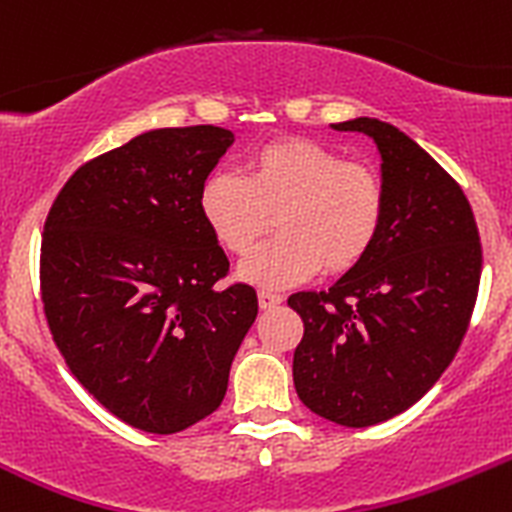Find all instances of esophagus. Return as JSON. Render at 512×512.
Here are the masks:
<instances>
[{
  "label": "esophagus",
  "mask_w": 512,
  "mask_h": 512,
  "mask_svg": "<svg viewBox=\"0 0 512 512\" xmlns=\"http://www.w3.org/2000/svg\"><path fill=\"white\" fill-rule=\"evenodd\" d=\"M257 300H260L262 310H270V307L280 305L282 295H277V292H270V290H260L257 292Z\"/></svg>",
  "instance_id": "obj_1"
}]
</instances>
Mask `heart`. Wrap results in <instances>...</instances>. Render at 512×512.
Here are the masks:
<instances>
[{
    "label": "heart",
    "mask_w": 512,
    "mask_h": 512,
    "mask_svg": "<svg viewBox=\"0 0 512 512\" xmlns=\"http://www.w3.org/2000/svg\"><path fill=\"white\" fill-rule=\"evenodd\" d=\"M202 220L230 255H247L271 226L281 235L252 253L240 275L285 287L317 270L342 275L365 260L385 220V185L342 152L280 137L250 152L245 175L212 172L200 187Z\"/></svg>",
    "instance_id": "heart-1"
}]
</instances>
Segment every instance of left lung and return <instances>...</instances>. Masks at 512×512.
Wrapping results in <instances>:
<instances>
[{"instance_id":"8db88e82","label":"left lung","mask_w":512,"mask_h":512,"mask_svg":"<svg viewBox=\"0 0 512 512\" xmlns=\"http://www.w3.org/2000/svg\"><path fill=\"white\" fill-rule=\"evenodd\" d=\"M332 127L377 145L385 220L365 260L330 290L287 300L305 325L292 380L315 415L367 428L418 403L453 362L483 250L468 197L418 142L372 117Z\"/></svg>"}]
</instances>
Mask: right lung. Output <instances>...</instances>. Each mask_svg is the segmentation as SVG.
I'll return each instance as SVG.
<instances>
[{
    "mask_svg": "<svg viewBox=\"0 0 512 512\" xmlns=\"http://www.w3.org/2000/svg\"><path fill=\"white\" fill-rule=\"evenodd\" d=\"M235 135L165 127L79 167L44 222L39 282L72 375L122 423L172 435L220 408L257 317L200 212Z\"/></svg>",
    "mask_w": 512,
    "mask_h": 512,
    "instance_id": "obj_1",
    "label": "right lung"
}]
</instances>
